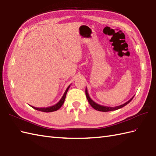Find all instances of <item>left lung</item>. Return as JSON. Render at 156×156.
<instances>
[{
	"label": "left lung",
	"instance_id": "left-lung-1",
	"mask_svg": "<svg viewBox=\"0 0 156 156\" xmlns=\"http://www.w3.org/2000/svg\"><path fill=\"white\" fill-rule=\"evenodd\" d=\"M85 94H86V97H87V99L88 100L89 104L91 105V106L93 107V108H94L97 111H99V112H111V111H115V110H117V109H119L120 108H122L123 107L127 105L128 103H129L131 101V100L133 99V97H134L133 96L132 98H131L129 100V101H127L125 103H123V104L121 105L116 106V107H107V106H103V105H99V104H98V103H95L94 101H93V100H92L91 98H90L89 95L87 87H86V89H85Z\"/></svg>",
	"mask_w": 156,
	"mask_h": 156
}]
</instances>
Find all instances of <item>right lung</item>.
Segmentation results:
<instances>
[{"instance_id": "right-lung-1", "label": "right lung", "mask_w": 156, "mask_h": 156, "mask_svg": "<svg viewBox=\"0 0 156 156\" xmlns=\"http://www.w3.org/2000/svg\"><path fill=\"white\" fill-rule=\"evenodd\" d=\"M70 85H69V87L67 88L66 91H65L64 94L63 95V97H62L61 99H60V101H58L57 103H56V104L53 105V106H51V107H33V109H36V110H38V111H40V112H55V111L58 110V109H60L61 106L63 105V104L65 102V98H66V95H67V93L68 91V90L69 89V87H70Z\"/></svg>"}]
</instances>
